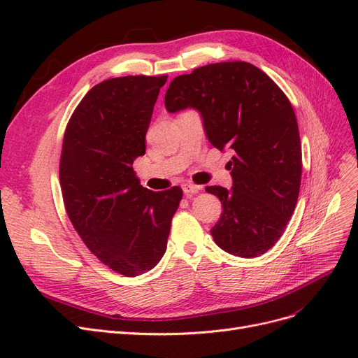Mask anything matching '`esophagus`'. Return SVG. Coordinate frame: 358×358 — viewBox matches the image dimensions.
Here are the masks:
<instances>
[{"label": "esophagus", "instance_id": "1", "mask_svg": "<svg viewBox=\"0 0 358 358\" xmlns=\"http://www.w3.org/2000/svg\"><path fill=\"white\" fill-rule=\"evenodd\" d=\"M182 189H183V192L187 194V196H191V194H197L201 189V187L194 185V183H183Z\"/></svg>", "mask_w": 358, "mask_h": 358}]
</instances>
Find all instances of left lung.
<instances>
[{"label": "left lung", "instance_id": "1", "mask_svg": "<svg viewBox=\"0 0 358 358\" xmlns=\"http://www.w3.org/2000/svg\"><path fill=\"white\" fill-rule=\"evenodd\" d=\"M196 109L209 142L231 150L233 188L208 187L222 204L210 230L225 252L251 258L267 252L296 209L301 145L296 113L282 90L243 61L216 62L182 74L166 92L170 113Z\"/></svg>", "mask_w": 358, "mask_h": 358}]
</instances>
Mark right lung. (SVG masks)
<instances>
[{"instance_id": "obj_1", "label": "right lung", "mask_w": 358, "mask_h": 358, "mask_svg": "<svg viewBox=\"0 0 358 358\" xmlns=\"http://www.w3.org/2000/svg\"><path fill=\"white\" fill-rule=\"evenodd\" d=\"M167 76H125L95 85L62 140L59 183L69 218L103 264L125 276L154 268L167 248L182 189L154 192L133 170Z\"/></svg>"}]
</instances>
